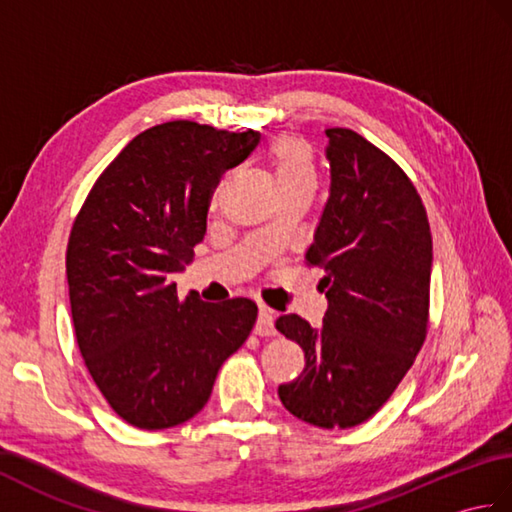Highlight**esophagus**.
Wrapping results in <instances>:
<instances>
[{"label": "esophagus", "instance_id": "esophagus-1", "mask_svg": "<svg viewBox=\"0 0 512 512\" xmlns=\"http://www.w3.org/2000/svg\"><path fill=\"white\" fill-rule=\"evenodd\" d=\"M255 334H259V336H273V334H277L275 314H273V310L266 308V306L259 308V317H257V323H255Z\"/></svg>", "mask_w": 512, "mask_h": 512}]
</instances>
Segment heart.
Wrapping results in <instances>:
<instances>
[{
    "instance_id": "1",
    "label": "heart",
    "mask_w": 512,
    "mask_h": 512,
    "mask_svg": "<svg viewBox=\"0 0 512 512\" xmlns=\"http://www.w3.org/2000/svg\"><path fill=\"white\" fill-rule=\"evenodd\" d=\"M279 193L292 189H317V165L310 147L299 138H277L268 149Z\"/></svg>"
}]
</instances>
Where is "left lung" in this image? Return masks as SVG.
I'll return each instance as SVG.
<instances>
[{
    "mask_svg": "<svg viewBox=\"0 0 512 512\" xmlns=\"http://www.w3.org/2000/svg\"><path fill=\"white\" fill-rule=\"evenodd\" d=\"M330 138V198L306 253L321 266L328 312L275 321L306 367L279 385L284 407L321 429H350L385 405L427 336L433 246L420 195L394 160L352 129Z\"/></svg>",
    "mask_w": 512,
    "mask_h": 512,
    "instance_id": "1",
    "label": "left lung"
}]
</instances>
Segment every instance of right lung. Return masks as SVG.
<instances>
[{
  "label": "right lung",
  "instance_id": "obj_1",
  "mask_svg": "<svg viewBox=\"0 0 512 512\" xmlns=\"http://www.w3.org/2000/svg\"><path fill=\"white\" fill-rule=\"evenodd\" d=\"M259 143L171 121L129 140L72 224L65 273L76 343L103 398L125 422L158 431L187 422L248 339L257 303L178 297L173 273L206 233L213 189Z\"/></svg>",
  "mask_w": 512,
  "mask_h": 512
}]
</instances>
